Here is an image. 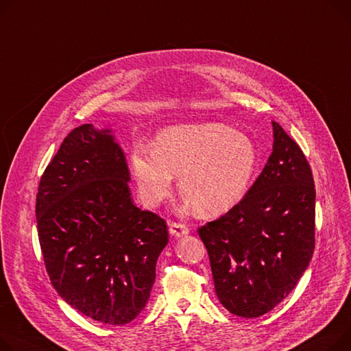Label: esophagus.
I'll return each instance as SVG.
<instances>
[{
  "mask_svg": "<svg viewBox=\"0 0 351 351\" xmlns=\"http://www.w3.org/2000/svg\"><path fill=\"white\" fill-rule=\"evenodd\" d=\"M189 231L191 230L186 224H182V223H171L169 224V232L173 237L186 236V234H189Z\"/></svg>",
  "mask_w": 351,
  "mask_h": 351,
  "instance_id": "1",
  "label": "esophagus"
}]
</instances>
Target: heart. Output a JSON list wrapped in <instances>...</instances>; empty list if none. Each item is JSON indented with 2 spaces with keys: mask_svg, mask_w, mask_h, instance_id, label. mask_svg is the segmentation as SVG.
Wrapping results in <instances>:
<instances>
[{
  "mask_svg": "<svg viewBox=\"0 0 351 351\" xmlns=\"http://www.w3.org/2000/svg\"><path fill=\"white\" fill-rule=\"evenodd\" d=\"M130 162L138 195L147 206L155 207L165 199L179 175L186 206L213 217L245 196L258 155L248 135L224 124L204 123L162 130L154 149L135 145Z\"/></svg>",
  "mask_w": 351,
  "mask_h": 351,
  "instance_id": "b5f03b06",
  "label": "heart"
}]
</instances>
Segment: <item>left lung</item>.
Segmentation results:
<instances>
[{
	"instance_id": "8db88e82",
	"label": "left lung",
	"mask_w": 351,
	"mask_h": 351,
	"mask_svg": "<svg viewBox=\"0 0 351 351\" xmlns=\"http://www.w3.org/2000/svg\"><path fill=\"white\" fill-rule=\"evenodd\" d=\"M274 147L261 175L228 212L197 232L216 295L241 317L272 311L296 287L315 250V182L299 145L272 121Z\"/></svg>"
}]
</instances>
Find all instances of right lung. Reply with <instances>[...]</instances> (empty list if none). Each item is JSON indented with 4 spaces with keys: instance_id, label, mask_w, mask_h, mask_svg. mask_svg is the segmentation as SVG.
Here are the masks:
<instances>
[{
    "instance_id": "1",
    "label": "right lung",
    "mask_w": 351,
    "mask_h": 351,
    "mask_svg": "<svg viewBox=\"0 0 351 351\" xmlns=\"http://www.w3.org/2000/svg\"><path fill=\"white\" fill-rule=\"evenodd\" d=\"M111 130L83 124L63 139L36 195L43 261L58 293L87 317L120 326L145 308L165 220L138 208Z\"/></svg>"
}]
</instances>
